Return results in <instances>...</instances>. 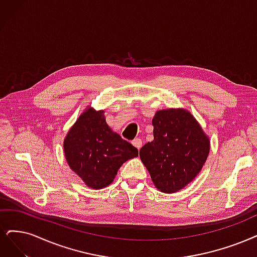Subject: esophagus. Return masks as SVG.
Here are the masks:
<instances>
[{
    "instance_id": "1",
    "label": "esophagus",
    "mask_w": 257,
    "mask_h": 257,
    "mask_svg": "<svg viewBox=\"0 0 257 257\" xmlns=\"http://www.w3.org/2000/svg\"><path fill=\"white\" fill-rule=\"evenodd\" d=\"M132 144H134V146H136L138 149H140L142 147V140L141 139H135L134 141H132Z\"/></svg>"
}]
</instances>
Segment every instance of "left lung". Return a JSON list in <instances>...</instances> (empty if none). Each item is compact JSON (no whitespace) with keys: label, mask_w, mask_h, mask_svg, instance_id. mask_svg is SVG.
Returning <instances> with one entry per match:
<instances>
[{"label":"left lung","mask_w":257,"mask_h":257,"mask_svg":"<svg viewBox=\"0 0 257 257\" xmlns=\"http://www.w3.org/2000/svg\"><path fill=\"white\" fill-rule=\"evenodd\" d=\"M153 126L154 141L140 149V158L158 189L178 192L201 170L210 153V141L183 109L158 111Z\"/></svg>","instance_id":"8db88e82"}]
</instances>
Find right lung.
<instances>
[{
  "instance_id": "right-lung-1",
  "label": "right lung",
  "mask_w": 257,
  "mask_h": 257,
  "mask_svg": "<svg viewBox=\"0 0 257 257\" xmlns=\"http://www.w3.org/2000/svg\"><path fill=\"white\" fill-rule=\"evenodd\" d=\"M63 147L73 172L95 189L109 185L122 163L139 156L135 146L110 129L103 111L91 108L74 123Z\"/></svg>"
}]
</instances>
